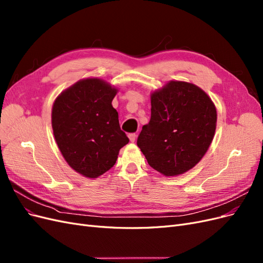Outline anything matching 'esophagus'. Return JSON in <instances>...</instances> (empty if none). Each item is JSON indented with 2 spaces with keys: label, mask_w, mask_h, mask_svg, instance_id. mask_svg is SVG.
<instances>
[{
  "label": "esophagus",
  "mask_w": 263,
  "mask_h": 263,
  "mask_svg": "<svg viewBox=\"0 0 263 263\" xmlns=\"http://www.w3.org/2000/svg\"><path fill=\"white\" fill-rule=\"evenodd\" d=\"M136 137H137V135L135 134V133H133V134H129V135H128V138H129V140H130L132 142H134L135 140H136Z\"/></svg>",
  "instance_id": "obj_1"
}]
</instances>
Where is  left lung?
I'll return each mask as SVG.
<instances>
[{"label":"left lung","mask_w":263,"mask_h":263,"mask_svg":"<svg viewBox=\"0 0 263 263\" xmlns=\"http://www.w3.org/2000/svg\"><path fill=\"white\" fill-rule=\"evenodd\" d=\"M151 117L137 146L151 168L165 177L192 169L209 150L216 129L213 101L193 83L170 81L151 93Z\"/></svg>","instance_id":"1"}]
</instances>
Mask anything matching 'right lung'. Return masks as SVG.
<instances>
[{
    "instance_id": "add662e5",
    "label": "right lung",
    "mask_w": 263,
    "mask_h": 263,
    "mask_svg": "<svg viewBox=\"0 0 263 263\" xmlns=\"http://www.w3.org/2000/svg\"><path fill=\"white\" fill-rule=\"evenodd\" d=\"M116 93L102 79H83L61 92L52 105L51 125L60 153L85 178L108 171L129 141L112 105Z\"/></svg>"
}]
</instances>
